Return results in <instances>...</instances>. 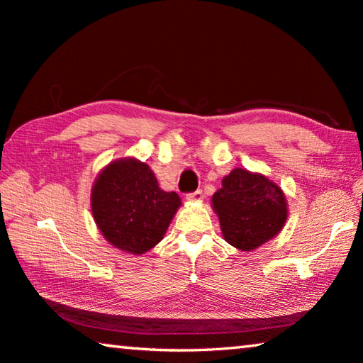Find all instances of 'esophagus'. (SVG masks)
<instances>
[{
	"label": "esophagus",
	"instance_id": "34e87169",
	"mask_svg": "<svg viewBox=\"0 0 363 363\" xmlns=\"http://www.w3.org/2000/svg\"><path fill=\"white\" fill-rule=\"evenodd\" d=\"M187 200L200 203V201L203 200V192H201V190H195V192H192V194H187Z\"/></svg>",
	"mask_w": 363,
	"mask_h": 363
}]
</instances>
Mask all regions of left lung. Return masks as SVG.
<instances>
[{
	"instance_id": "1",
	"label": "left lung",
	"mask_w": 363,
	"mask_h": 363,
	"mask_svg": "<svg viewBox=\"0 0 363 363\" xmlns=\"http://www.w3.org/2000/svg\"><path fill=\"white\" fill-rule=\"evenodd\" d=\"M211 201L225 242L242 251H253L274 238L288 216L284 190L266 176L242 168L224 177Z\"/></svg>"
}]
</instances>
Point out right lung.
<instances>
[{
  "instance_id": "add662e5",
  "label": "right lung",
  "mask_w": 363,
  "mask_h": 363,
  "mask_svg": "<svg viewBox=\"0 0 363 363\" xmlns=\"http://www.w3.org/2000/svg\"><path fill=\"white\" fill-rule=\"evenodd\" d=\"M179 206V195L160 189L149 164L136 158L108 163L91 190V210L104 238L130 255L162 242Z\"/></svg>"
}]
</instances>
